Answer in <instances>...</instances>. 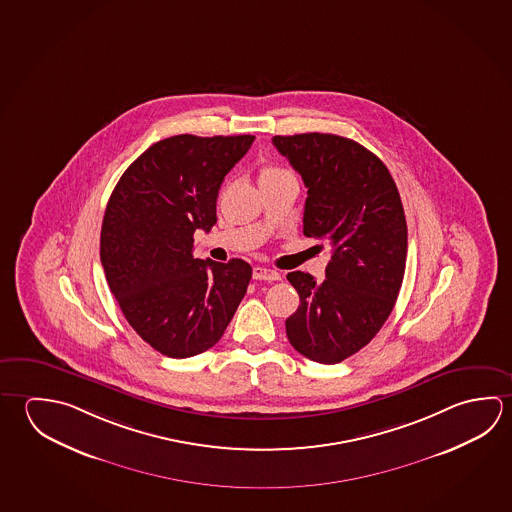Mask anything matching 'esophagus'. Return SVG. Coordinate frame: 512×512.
Returning a JSON list of instances; mask_svg holds the SVG:
<instances>
[{
  "mask_svg": "<svg viewBox=\"0 0 512 512\" xmlns=\"http://www.w3.org/2000/svg\"><path fill=\"white\" fill-rule=\"evenodd\" d=\"M253 278H255V280H266V282H275V280H280V275H278L275 269L262 268V266H255V268H253Z\"/></svg>",
  "mask_w": 512,
  "mask_h": 512,
  "instance_id": "esophagus-1",
  "label": "esophagus"
}]
</instances>
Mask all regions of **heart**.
Masks as SVG:
<instances>
[{"mask_svg": "<svg viewBox=\"0 0 512 512\" xmlns=\"http://www.w3.org/2000/svg\"><path fill=\"white\" fill-rule=\"evenodd\" d=\"M284 169H280V167H275V165H266V167H262V171H260V180H264V178H271V176H278V174H284Z\"/></svg>", "mask_w": 512, "mask_h": 512, "instance_id": "1", "label": "heart"}]
</instances>
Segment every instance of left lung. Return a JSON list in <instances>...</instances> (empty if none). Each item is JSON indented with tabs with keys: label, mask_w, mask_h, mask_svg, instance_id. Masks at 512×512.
<instances>
[{
	"label": "left lung",
	"mask_w": 512,
	"mask_h": 512,
	"mask_svg": "<svg viewBox=\"0 0 512 512\" xmlns=\"http://www.w3.org/2000/svg\"><path fill=\"white\" fill-rule=\"evenodd\" d=\"M307 187L304 235L325 239V278L287 273L300 305L286 320L302 356L334 365L363 349L383 327L403 284L408 230L385 163L363 145L329 133L273 136Z\"/></svg>",
	"instance_id": "left-lung-1"
}]
</instances>
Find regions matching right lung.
<instances>
[{"label": "right lung", "instance_id": "add662e5", "mask_svg": "<svg viewBox=\"0 0 512 512\" xmlns=\"http://www.w3.org/2000/svg\"><path fill=\"white\" fill-rule=\"evenodd\" d=\"M255 136L178 135L127 167L106 207L100 262L129 325L169 358L221 340L252 278L243 259H194V232L216 225L221 183Z\"/></svg>", "mask_w": 512, "mask_h": 512}]
</instances>
